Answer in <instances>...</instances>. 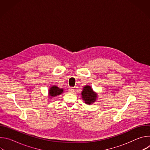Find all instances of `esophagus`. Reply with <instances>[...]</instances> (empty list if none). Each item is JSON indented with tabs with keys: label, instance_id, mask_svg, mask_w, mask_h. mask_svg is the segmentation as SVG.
<instances>
[{
	"label": "esophagus",
	"instance_id": "34e87169",
	"mask_svg": "<svg viewBox=\"0 0 150 150\" xmlns=\"http://www.w3.org/2000/svg\"><path fill=\"white\" fill-rule=\"evenodd\" d=\"M74 89L73 88H70L69 89V93H74Z\"/></svg>",
	"mask_w": 150,
	"mask_h": 150
}]
</instances>
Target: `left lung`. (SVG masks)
Wrapping results in <instances>:
<instances>
[{
  "mask_svg": "<svg viewBox=\"0 0 150 150\" xmlns=\"http://www.w3.org/2000/svg\"><path fill=\"white\" fill-rule=\"evenodd\" d=\"M81 96L83 102L88 105L93 104L96 101L98 97L97 93L94 91L92 87L90 85H85L83 87Z\"/></svg>",
  "mask_w": 150,
  "mask_h": 150,
  "instance_id": "1",
  "label": "left lung"
}]
</instances>
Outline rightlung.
<instances>
[{
    "label": "right lung",
    "instance_id": "add662e5",
    "mask_svg": "<svg viewBox=\"0 0 150 150\" xmlns=\"http://www.w3.org/2000/svg\"><path fill=\"white\" fill-rule=\"evenodd\" d=\"M63 93V89L59 88L56 85H52V86L49 88L48 96L49 99H52L53 97H56L62 94Z\"/></svg>",
    "mask_w": 150,
    "mask_h": 150
}]
</instances>
